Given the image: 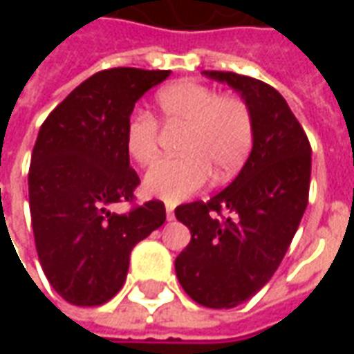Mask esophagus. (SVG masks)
<instances>
[{
  "instance_id": "esophagus-1",
  "label": "esophagus",
  "mask_w": 354,
  "mask_h": 354,
  "mask_svg": "<svg viewBox=\"0 0 354 354\" xmlns=\"http://www.w3.org/2000/svg\"><path fill=\"white\" fill-rule=\"evenodd\" d=\"M167 220H169V222L174 220V207H172V205H167Z\"/></svg>"
}]
</instances>
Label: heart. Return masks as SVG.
<instances>
[{
	"label": "heart",
	"instance_id": "b5f03b06",
	"mask_svg": "<svg viewBox=\"0 0 354 354\" xmlns=\"http://www.w3.org/2000/svg\"><path fill=\"white\" fill-rule=\"evenodd\" d=\"M157 113L167 124H180V157L165 159L147 170L144 192L149 197L180 203L203 189L214 174L227 182L250 153L254 127L250 109L235 94H218L192 80L162 87L155 96ZM124 149L132 161L147 167L157 157V121L146 111L129 117Z\"/></svg>",
	"mask_w": 354,
	"mask_h": 354
}]
</instances>
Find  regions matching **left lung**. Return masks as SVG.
Returning <instances> with one entry per match:
<instances>
[{"label": "left lung", "instance_id": "8db88e82", "mask_svg": "<svg viewBox=\"0 0 354 354\" xmlns=\"http://www.w3.org/2000/svg\"><path fill=\"white\" fill-rule=\"evenodd\" d=\"M203 73L245 100L252 115V151L237 178L208 203L174 210L192 231L174 267L197 304L231 309L266 286L296 235L309 197L311 146L271 85L233 72Z\"/></svg>", "mask_w": 354, "mask_h": 354}]
</instances>
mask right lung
Listing matches in <instances>:
<instances>
[{
  "mask_svg": "<svg viewBox=\"0 0 354 354\" xmlns=\"http://www.w3.org/2000/svg\"><path fill=\"white\" fill-rule=\"evenodd\" d=\"M170 70L94 73L50 111L35 140L28 192L35 248L50 286L68 304L102 305L123 286L134 246L167 220L161 201L129 214L140 184L124 149L134 104Z\"/></svg>",
  "mask_w": 354,
  "mask_h": 354,
  "instance_id": "add662e5",
  "label": "right lung"
}]
</instances>
